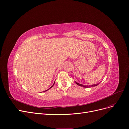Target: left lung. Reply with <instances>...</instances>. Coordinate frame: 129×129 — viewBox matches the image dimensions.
<instances>
[{
	"label": "left lung",
	"mask_w": 129,
	"mask_h": 129,
	"mask_svg": "<svg viewBox=\"0 0 129 129\" xmlns=\"http://www.w3.org/2000/svg\"><path fill=\"white\" fill-rule=\"evenodd\" d=\"M75 83H76L77 85H80V86H81V87H84V88H89V87H95V86H96V85H98V84H99V83H97V84H93V85H83V84H80V83H77V82H76V81H75Z\"/></svg>",
	"instance_id": "left-lung-1"
}]
</instances>
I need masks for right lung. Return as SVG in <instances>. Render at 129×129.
<instances>
[{
    "label": "right lung",
    "instance_id": "obj_1",
    "mask_svg": "<svg viewBox=\"0 0 129 129\" xmlns=\"http://www.w3.org/2000/svg\"><path fill=\"white\" fill-rule=\"evenodd\" d=\"M54 83H55V82H54V84H53V85H52V87H50V88H52V87H53V85H54ZM50 88H49V89H47V90H45V91H47V90H49V89H50Z\"/></svg>",
    "mask_w": 129,
    "mask_h": 129
}]
</instances>
